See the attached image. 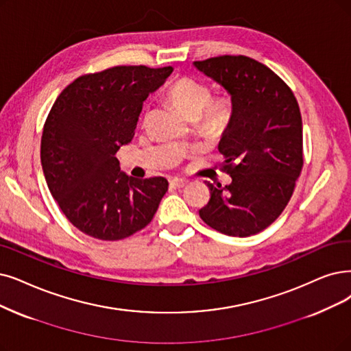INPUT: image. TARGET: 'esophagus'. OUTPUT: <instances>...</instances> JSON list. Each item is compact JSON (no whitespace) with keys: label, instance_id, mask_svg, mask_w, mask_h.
I'll return each mask as SVG.
<instances>
[{"label":"esophagus","instance_id":"34e87169","mask_svg":"<svg viewBox=\"0 0 351 351\" xmlns=\"http://www.w3.org/2000/svg\"><path fill=\"white\" fill-rule=\"evenodd\" d=\"M170 184L174 189H181V187H184L187 184V180H184V178H171Z\"/></svg>","mask_w":351,"mask_h":351}]
</instances>
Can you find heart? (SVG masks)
<instances>
[{
  "instance_id": "obj_1",
  "label": "heart",
  "mask_w": 351,
  "mask_h": 351,
  "mask_svg": "<svg viewBox=\"0 0 351 351\" xmlns=\"http://www.w3.org/2000/svg\"><path fill=\"white\" fill-rule=\"evenodd\" d=\"M167 99L180 115L193 121L200 118L206 131L215 132L226 127L232 117V101L228 95L210 97L204 82L194 77H178L167 89Z\"/></svg>"
}]
</instances>
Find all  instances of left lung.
Returning <instances> with one entry per match:
<instances>
[{"mask_svg":"<svg viewBox=\"0 0 351 351\" xmlns=\"http://www.w3.org/2000/svg\"><path fill=\"white\" fill-rule=\"evenodd\" d=\"M193 64L232 101V117L219 143L232 183L221 187L206 181L210 200L199 215L223 234H256L284 212L302 170L298 102L281 77L246 56Z\"/></svg>","mask_w":351,"mask_h":351,"instance_id":"obj_1","label":"left lung"}]
</instances>
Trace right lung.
<instances>
[{"label": "right lung", "instance_id": "obj_1", "mask_svg": "<svg viewBox=\"0 0 351 351\" xmlns=\"http://www.w3.org/2000/svg\"><path fill=\"white\" fill-rule=\"evenodd\" d=\"M173 67L117 66L85 75L56 99L41 136V165L69 221L101 241L144 229L168 190L164 177L134 178L115 154L131 143L149 93Z\"/></svg>", "mask_w": 351, "mask_h": 351}]
</instances>
